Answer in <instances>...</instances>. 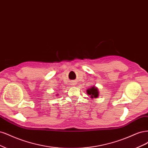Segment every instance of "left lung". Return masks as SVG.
Instances as JSON below:
<instances>
[{
  "mask_svg": "<svg viewBox=\"0 0 148 148\" xmlns=\"http://www.w3.org/2000/svg\"><path fill=\"white\" fill-rule=\"evenodd\" d=\"M87 93L90 95L91 98H97L98 97L99 95V91L97 87H96L93 85V87H90L87 90Z\"/></svg>",
  "mask_w": 148,
  "mask_h": 148,
  "instance_id": "8db88e82",
  "label": "left lung"
}]
</instances>
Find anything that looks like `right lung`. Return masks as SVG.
I'll use <instances>...</instances> for the list:
<instances>
[{"label": "right lung", "mask_w": 148, "mask_h": 148, "mask_svg": "<svg viewBox=\"0 0 148 148\" xmlns=\"http://www.w3.org/2000/svg\"><path fill=\"white\" fill-rule=\"evenodd\" d=\"M58 94H57V95H56V96H58Z\"/></svg>", "instance_id": "add662e5"}]
</instances>
